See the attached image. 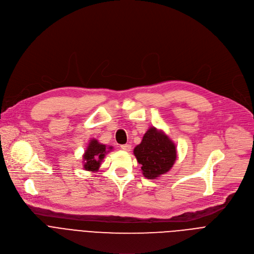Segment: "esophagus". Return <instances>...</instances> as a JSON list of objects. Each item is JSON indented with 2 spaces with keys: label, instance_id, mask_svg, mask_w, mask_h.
<instances>
[{
  "label": "esophagus",
  "instance_id": "34e87169",
  "mask_svg": "<svg viewBox=\"0 0 254 254\" xmlns=\"http://www.w3.org/2000/svg\"><path fill=\"white\" fill-rule=\"evenodd\" d=\"M121 149L124 150V151H126V152H129L130 149H131V147H130V144H122Z\"/></svg>",
  "mask_w": 254,
  "mask_h": 254
}]
</instances>
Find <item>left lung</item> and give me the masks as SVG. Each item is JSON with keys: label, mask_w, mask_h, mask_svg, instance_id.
I'll return each instance as SVG.
<instances>
[{"label": "left lung", "mask_w": 254, "mask_h": 254, "mask_svg": "<svg viewBox=\"0 0 254 254\" xmlns=\"http://www.w3.org/2000/svg\"><path fill=\"white\" fill-rule=\"evenodd\" d=\"M133 154L141 166L143 177L152 180L169 172L177 158L175 143L163 130L154 127L143 134Z\"/></svg>", "instance_id": "left-lung-1"}]
</instances>
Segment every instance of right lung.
<instances>
[{
    "label": "right lung",
    "mask_w": 254,
    "mask_h": 254,
    "mask_svg": "<svg viewBox=\"0 0 254 254\" xmlns=\"http://www.w3.org/2000/svg\"><path fill=\"white\" fill-rule=\"evenodd\" d=\"M113 150V147H106L105 144L98 142L97 139L92 138L86 151L83 155V168L85 171L96 172L98 171L101 161L104 159L105 154Z\"/></svg>",
    "instance_id": "add662e5"
}]
</instances>
